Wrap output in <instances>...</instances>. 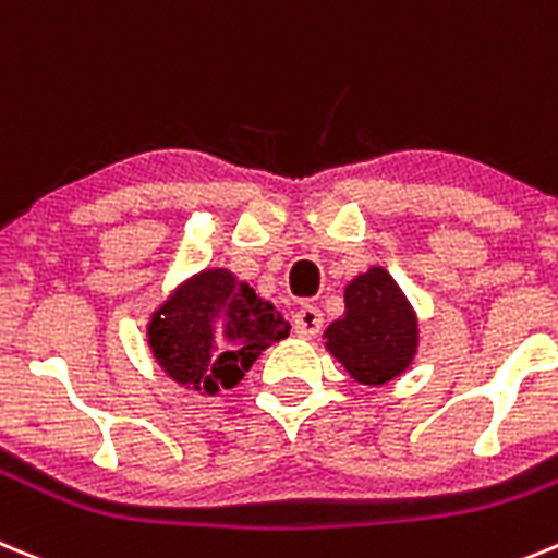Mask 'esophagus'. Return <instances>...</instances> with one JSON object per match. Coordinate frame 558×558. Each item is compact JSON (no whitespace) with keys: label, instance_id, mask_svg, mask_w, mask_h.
<instances>
[{"label":"esophagus","instance_id":"34e87169","mask_svg":"<svg viewBox=\"0 0 558 558\" xmlns=\"http://www.w3.org/2000/svg\"><path fill=\"white\" fill-rule=\"evenodd\" d=\"M323 311L316 305H303V308L294 314V333L303 336V339H314L319 330H323Z\"/></svg>","mask_w":558,"mask_h":558}]
</instances>
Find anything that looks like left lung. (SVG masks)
Listing matches in <instances>:
<instances>
[{"mask_svg": "<svg viewBox=\"0 0 558 558\" xmlns=\"http://www.w3.org/2000/svg\"><path fill=\"white\" fill-rule=\"evenodd\" d=\"M420 348L416 311L384 267H369L344 286V314L325 330V350L353 380L384 386L400 378Z\"/></svg>", "mask_w": 558, "mask_h": 558, "instance_id": "1", "label": "left lung"}]
</instances>
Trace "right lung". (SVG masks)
<instances>
[{
  "label": "right lung",
  "mask_w": 558,
  "mask_h": 558,
  "mask_svg": "<svg viewBox=\"0 0 558 558\" xmlns=\"http://www.w3.org/2000/svg\"><path fill=\"white\" fill-rule=\"evenodd\" d=\"M289 330L269 300L230 269L208 267L185 278L149 314L147 344L174 384L217 398Z\"/></svg>",
  "instance_id": "obj_1"
}]
</instances>
